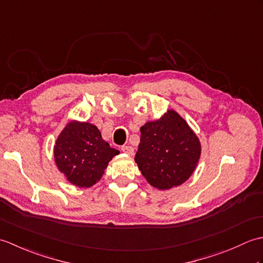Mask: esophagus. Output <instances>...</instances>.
Here are the masks:
<instances>
[{
    "instance_id": "obj_1",
    "label": "esophagus",
    "mask_w": 263,
    "mask_h": 263,
    "mask_svg": "<svg viewBox=\"0 0 263 263\" xmlns=\"http://www.w3.org/2000/svg\"><path fill=\"white\" fill-rule=\"evenodd\" d=\"M121 149L123 153L128 156H133V154H135V149H133L131 146H123Z\"/></svg>"
}]
</instances>
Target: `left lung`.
Masks as SVG:
<instances>
[{
    "mask_svg": "<svg viewBox=\"0 0 263 263\" xmlns=\"http://www.w3.org/2000/svg\"><path fill=\"white\" fill-rule=\"evenodd\" d=\"M135 160L150 185L164 191L180 186L193 174L201 143L187 122L174 109L140 127Z\"/></svg>",
    "mask_w": 263,
    "mask_h": 263,
    "instance_id": "1",
    "label": "left lung"
}]
</instances>
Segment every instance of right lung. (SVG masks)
I'll return each instance as SVG.
<instances>
[{
    "mask_svg": "<svg viewBox=\"0 0 263 263\" xmlns=\"http://www.w3.org/2000/svg\"><path fill=\"white\" fill-rule=\"evenodd\" d=\"M120 152L110 148L96 125L72 120L54 144L58 170L78 187H91L99 182L109 161Z\"/></svg>",
    "mask_w": 263,
    "mask_h": 263,
    "instance_id": "right-lung-1",
    "label": "right lung"
}]
</instances>
